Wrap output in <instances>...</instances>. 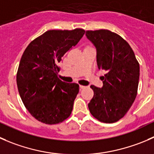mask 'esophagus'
Segmentation results:
<instances>
[{"label":"esophagus","mask_w":154,"mask_h":154,"mask_svg":"<svg viewBox=\"0 0 154 154\" xmlns=\"http://www.w3.org/2000/svg\"><path fill=\"white\" fill-rule=\"evenodd\" d=\"M85 88H86V86H81V85H80V90H81V89H85Z\"/></svg>","instance_id":"obj_1"}]
</instances>
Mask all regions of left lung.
Listing matches in <instances>:
<instances>
[{
    "mask_svg": "<svg viewBox=\"0 0 154 154\" xmlns=\"http://www.w3.org/2000/svg\"><path fill=\"white\" fill-rule=\"evenodd\" d=\"M96 49L97 65L106 72L101 88L90 86L94 96L89 111L99 121L112 123L125 116L137 95L140 67L133 50L120 35L108 30L86 31Z\"/></svg>",
    "mask_w": 154,
    "mask_h": 154,
    "instance_id": "left-lung-1",
    "label": "left lung"
}]
</instances>
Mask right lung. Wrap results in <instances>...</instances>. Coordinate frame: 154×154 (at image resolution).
<instances>
[{
	"label": "right lung",
	"mask_w": 154,
	"mask_h": 154,
	"mask_svg": "<svg viewBox=\"0 0 154 154\" xmlns=\"http://www.w3.org/2000/svg\"><path fill=\"white\" fill-rule=\"evenodd\" d=\"M81 28L50 30L31 41L23 53L16 75L24 105L38 121L56 124L66 120L79 92V85L58 78V63L80 41Z\"/></svg>",
	"instance_id": "add662e5"
}]
</instances>
